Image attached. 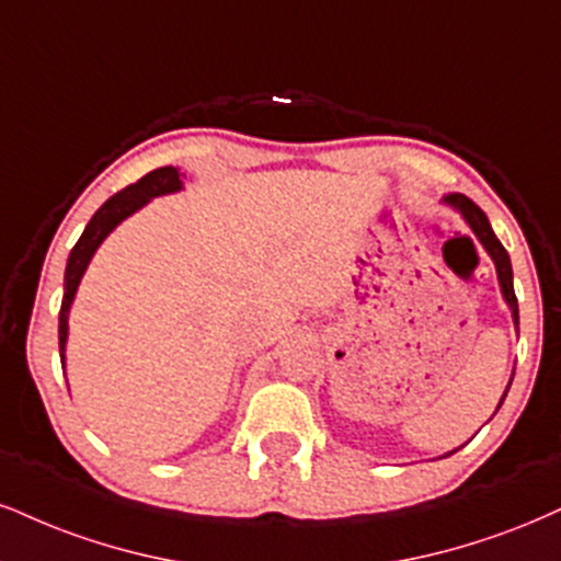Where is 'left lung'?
I'll return each instance as SVG.
<instances>
[{"instance_id":"obj_1","label":"left lung","mask_w":561,"mask_h":561,"mask_svg":"<svg viewBox=\"0 0 561 561\" xmlns=\"http://www.w3.org/2000/svg\"><path fill=\"white\" fill-rule=\"evenodd\" d=\"M445 203H449L453 207H458V210L462 213V218L468 220V226H471L476 237H479L481 244L486 247V252L492 254V260H494V265H496V275H500V286H502L504 299H507L510 309H513L515 324H520V314H517V296H515V288H513V265H510L507 249H504L502 241L494 237L492 226H489V218L483 216V210L473 203L471 197L460 195V192H449V195L445 197ZM504 396H507V392H504Z\"/></svg>"}]
</instances>
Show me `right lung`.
I'll use <instances>...</instances> for the list:
<instances>
[{
  "label": "right lung",
  "mask_w": 561,
  "mask_h": 561,
  "mask_svg": "<svg viewBox=\"0 0 561 561\" xmlns=\"http://www.w3.org/2000/svg\"><path fill=\"white\" fill-rule=\"evenodd\" d=\"M182 190V179H179V171L174 165H163V169L150 171L142 179H137L135 184L124 186L122 192H116L114 197H108L95 216L90 218V224L82 231L78 244L72 247L67 260L65 270V296H61V309H59V356H61V369H65V343H67V314L69 307H72L75 291H78V283L85 273L90 257L99 249V244L108 233L114 231V226H119L124 218L133 216L137 207H142L150 197L169 195V192Z\"/></svg>",
  "instance_id": "add662e5"
}]
</instances>
